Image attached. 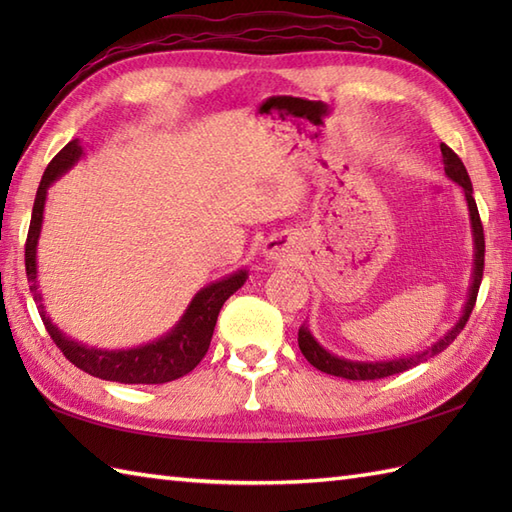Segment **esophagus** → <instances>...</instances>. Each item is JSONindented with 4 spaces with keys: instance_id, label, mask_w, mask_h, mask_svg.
Instances as JSON below:
<instances>
[{
    "instance_id": "esophagus-1",
    "label": "esophagus",
    "mask_w": 512,
    "mask_h": 512,
    "mask_svg": "<svg viewBox=\"0 0 512 512\" xmlns=\"http://www.w3.org/2000/svg\"><path fill=\"white\" fill-rule=\"evenodd\" d=\"M262 250H264L266 259H273V262H275V259H286V257H290L292 250H295V237H292L286 231L275 233L273 237L266 239V244H264Z\"/></svg>"
}]
</instances>
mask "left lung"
Wrapping results in <instances>:
<instances>
[{"mask_svg":"<svg viewBox=\"0 0 512 512\" xmlns=\"http://www.w3.org/2000/svg\"><path fill=\"white\" fill-rule=\"evenodd\" d=\"M442 151V162H444V173L453 180L458 182L462 191H464V198H466V206H469V215H471V233H473V275H471V286H469V297H466L464 303V310H462V317L458 319V323L453 325V328L433 343L431 347L416 354H409V356H400V358H391V361H350V358H343V356H336L332 352L325 350L323 345H319V341L314 339L310 334V330L306 325H301L299 328V350L301 354L308 358V363L314 365L321 372L330 374V376H339V378H347V380H378V378H387V376H394L400 372H407V369L416 367L420 363L427 361V358L436 356L440 352L447 350V347L455 341V336H458L466 321H469L473 306H475V299H477V290H480L482 284V275H484V228L480 222V213H477V204L473 198V184L469 173H466L464 162L458 158V154L447 145H440Z\"/></svg>","mask_w":512,"mask_h":512,"instance_id":"left-lung-1","label":"left lung"}]
</instances>
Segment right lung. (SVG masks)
I'll list each match as a JSON object with an SVG mask.
<instances>
[{
	"label": "right lung",
	"instance_id": "add662e5",
	"mask_svg": "<svg viewBox=\"0 0 512 512\" xmlns=\"http://www.w3.org/2000/svg\"><path fill=\"white\" fill-rule=\"evenodd\" d=\"M83 156V147L79 140L65 145L57 156L52 158L48 169L43 171L39 182L35 206H32L28 239H26V277L30 281L32 299L37 303L39 317L46 325L50 339L57 343L63 356L72 365H76L90 376L112 380V383L125 385H162L169 380H176L198 365L206 350L211 345V336L217 323L224 301L244 286L248 277L246 270L228 275L215 284L204 286L198 295L184 310L180 321L173 328L160 336V339L129 347V350H101V347H90L85 343L74 341L72 336H65L57 325L48 317L43 297L37 284V244L43 224V206H46V195L52 182H57L65 171L72 169Z\"/></svg>",
	"mask_w": 512,
	"mask_h": 512
}]
</instances>
